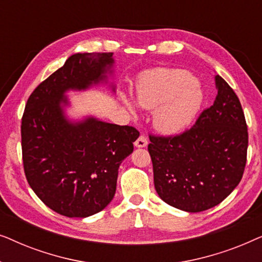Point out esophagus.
<instances>
[{
    "instance_id": "obj_1",
    "label": "esophagus",
    "mask_w": 262,
    "mask_h": 262,
    "mask_svg": "<svg viewBox=\"0 0 262 262\" xmlns=\"http://www.w3.org/2000/svg\"><path fill=\"white\" fill-rule=\"evenodd\" d=\"M146 145H148V139H146V137H144V136H139L137 141L135 142L136 148H144Z\"/></svg>"
}]
</instances>
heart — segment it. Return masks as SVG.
<instances>
[{
	"label": "heart",
	"mask_w": 262,
	"mask_h": 262,
	"mask_svg": "<svg viewBox=\"0 0 262 262\" xmlns=\"http://www.w3.org/2000/svg\"><path fill=\"white\" fill-rule=\"evenodd\" d=\"M131 114L135 103L121 96ZM204 93L188 71L181 69L148 70L139 76L136 85V102L142 108L152 111L154 126L164 135H177L193 123L203 105Z\"/></svg>",
	"instance_id": "b5f03b06"
}]
</instances>
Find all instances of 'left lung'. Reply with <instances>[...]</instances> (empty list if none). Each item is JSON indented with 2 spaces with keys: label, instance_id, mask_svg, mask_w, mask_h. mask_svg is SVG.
I'll return each mask as SVG.
<instances>
[{
  "label": "left lung",
  "instance_id": "obj_1",
  "mask_svg": "<svg viewBox=\"0 0 262 262\" xmlns=\"http://www.w3.org/2000/svg\"><path fill=\"white\" fill-rule=\"evenodd\" d=\"M217 96L195 124L175 137L150 136L154 184L168 205L202 212L218 205L241 181L248 132L241 102L220 75Z\"/></svg>",
  "mask_w": 262,
  "mask_h": 262
}]
</instances>
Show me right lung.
Returning a JSON list of instances; mask_svg holds the SVG:
<instances>
[{"instance_id": "1", "label": "right lung", "mask_w": 262, "mask_h": 262, "mask_svg": "<svg viewBox=\"0 0 262 262\" xmlns=\"http://www.w3.org/2000/svg\"><path fill=\"white\" fill-rule=\"evenodd\" d=\"M113 53H75L27 100L21 121L26 179L39 199L66 217L85 218L112 202L120 163L139 132L93 116L70 119L68 92L108 84Z\"/></svg>"}]
</instances>
